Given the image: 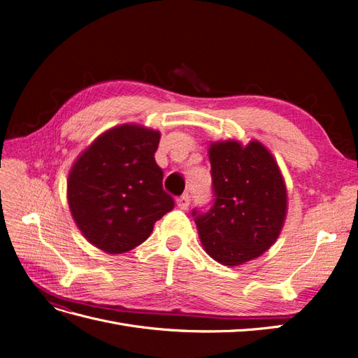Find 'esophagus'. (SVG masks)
Here are the masks:
<instances>
[{
  "label": "esophagus",
  "mask_w": 358,
  "mask_h": 358,
  "mask_svg": "<svg viewBox=\"0 0 358 358\" xmlns=\"http://www.w3.org/2000/svg\"><path fill=\"white\" fill-rule=\"evenodd\" d=\"M176 203H178V206L180 209H188V206H189V203H191V196L189 194H183V196H180L178 200H176Z\"/></svg>",
  "instance_id": "1"
}]
</instances>
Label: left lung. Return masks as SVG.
I'll use <instances>...</instances> for the list:
<instances>
[{"label": "left lung", "mask_w": 358, "mask_h": 358, "mask_svg": "<svg viewBox=\"0 0 358 358\" xmlns=\"http://www.w3.org/2000/svg\"><path fill=\"white\" fill-rule=\"evenodd\" d=\"M209 159L215 199L192 216L206 252L224 266H239L276 242L287 215L285 182L257 140L213 143Z\"/></svg>", "instance_id": "1"}]
</instances>
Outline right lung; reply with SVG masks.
I'll list each match as a JSON object with an SVG mask.
<instances>
[{"mask_svg":"<svg viewBox=\"0 0 358 358\" xmlns=\"http://www.w3.org/2000/svg\"><path fill=\"white\" fill-rule=\"evenodd\" d=\"M159 133L121 125L101 134L74 162L67 196L86 241L107 254L143 243L154 224L175 208L155 162Z\"/></svg>","mask_w":358,"mask_h":358,"instance_id":"1","label":"right lung"}]
</instances>
